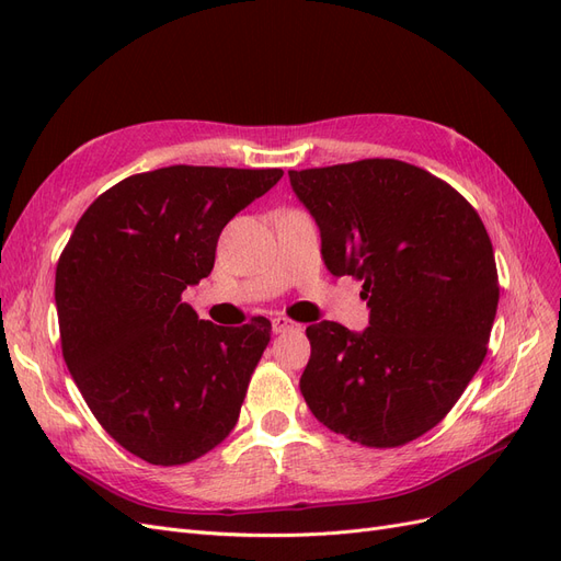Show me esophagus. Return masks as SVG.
<instances>
[{
  "label": "esophagus",
  "instance_id": "34e87169",
  "mask_svg": "<svg viewBox=\"0 0 561 561\" xmlns=\"http://www.w3.org/2000/svg\"><path fill=\"white\" fill-rule=\"evenodd\" d=\"M271 330H274L276 334H280V332L299 330V325H297V322H293L290 318H285V316H276L274 320H271Z\"/></svg>",
  "mask_w": 561,
  "mask_h": 561
}]
</instances>
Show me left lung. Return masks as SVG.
<instances>
[{"label":"left lung","instance_id":"1","mask_svg":"<svg viewBox=\"0 0 561 561\" xmlns=\"http://www.w3.org/2000/svg\"><path fill=\"white\" fill-rule=\"evenodd\" d=\"M332 276L363 278L369 328H307L299 379L313 416L367 447H400L447 416L480 369L499 307L480 215L435 175L396 159L290 171Z\"/></svg>","mask_w":561,"mask_h":561}]
</instances>
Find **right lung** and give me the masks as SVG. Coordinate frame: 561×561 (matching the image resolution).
Returning <instances> with one entry per match:
<instances>
[{
	"instance_id": "obj_1",
	"label": "right lung",
	"mask_w": 561,
	"mask_h": 561,
	"mask_svg": "<svg viewBox=\"0 0 561 561\" xmlns=\"http://www.w3.org/2000/svg\"><path fill=\"white\" fill-rule=\"evenodd\" d=\"M280 178L213 165L126 178L91 203L60 254L67 369L100 426L147 463H190L239 421L271 322L219 328L182 293L210 276L229 219Z\"/></svg>"
}]
</instances>
